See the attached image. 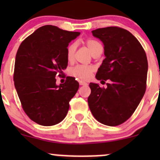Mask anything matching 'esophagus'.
Listing matches in <instances>:
<instances>
[{"label": "esophagus", "mask_w": 160, "mask_h": 160, "mask_svg": "<svg viewBox=\"0 0 160 160\" xmlns=\"http://www.w3.org/2000/svg\"><path fill=\"white\" fill-rule=\"evenodd\" d=\"M79 83H80V85H81V86L87 85V82L85 81H82V80H80V81H79Z\"/></svg>", "instance_id": "1"}]
</instances>
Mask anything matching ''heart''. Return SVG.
<instances>
[{
	"label": "heart",
	"mask_w": 160,
	"mask_h": 160,
	"mask_svg": "<svg viewBox=\"0 0 160 160\" xmlns=\"http://www.w3.org/2000/svg\"><path fill=\"white\" fill-rule=\"evenodd\" d=\"M85 44L89 49L91 54L94 55L95 53L103 50L102 44L96 40L92 39H88L85 41ZM77 49V44L75 43H71L66 49V56L69 62L74 61L75 51ZM94 71V68L90 65H77L70 71V74L72 76L78 78L80 80H88L90 78L92 73Z\"/></svg>",
	"instance_id": "b5f03b06"
}]
</instances>
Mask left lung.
Returning a JSON list of instances; mask_svg holds the SVG:
<instances>
[{
    "instance_id": "8db88e82",
    "label": "left lung",
    "mask_w": 160,
    "mask_h": 160,
    "mask_svg": "<svg viewBox=\"0 0 160 160\" xmlns=\"http://www.w3.org/2000/svg\"><path fill=\"white\" fill-rule=\"evenodd\" d=\"M92 33L103 43L105 56L95 78L109 82L106 88L89 83L88 104L98 122L118 126L131 117L145 93L148 70L146 53L137 38L126 29L108 27Z\"/></svg>"
}]
</instances>
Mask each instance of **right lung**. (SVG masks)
<instances>
[{"mask_svg": "<svg viewBox=\"0 0 160 160\" xmlns=\"http://www.w3.org/2000/svg\"><path fill=\"white\" fill-rule=\"evenodd\" d=\"M80 34L47 25L37 29L19 46L14 85L25 113L38 124L53 126L67 115L79 83L68 77L65 83L57 85L56 76L67 68L66 49Z\"/></svg>", "mask_w": 160, "mask_h": 160, "instance_id": "1", "label": "right lung"}]
</instances>
